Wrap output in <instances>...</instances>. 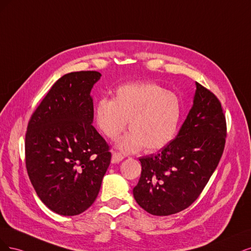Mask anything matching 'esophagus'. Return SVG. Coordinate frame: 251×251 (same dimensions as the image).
<instances>
[{
  "label": "esophagus",
  "instance_id": "esophagus-1",
  "mask_svg": "<svg viewBox=\"0 0 251 251\" xmlns=\"http://www.w3.org/2000/svg\"><path fill=\"white\" fill-rule=\"evenodd\" d=\"M123 159H124V156L121 154V153H119V152H112L111 163L117 164V163H120V161L123 160Z\"/></svg>",
  "mask_w": 251,
  "mask_h": 251
}]
</instances>
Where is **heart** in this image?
<instances>
[{
  "instance_id": "1",
  "label": "heart",
  "mask_w": 251,
  "mask_h": 251,
  "mask_svg": "<svg viewBox=\"0 0 251 251\" xmlns=\"http://www.w3.org/2000/svg\"><path fill=\"white\" fill-rule=\"evenodd\" d=\"M182 114L179 97L155 83L120 86L115 98H102L96 104L95 121L99 130L115 141L127 126L130 132L118 147L126 153L145 148L147 152L166 147L178 130Z\"/></svg>"
}]
</instances>
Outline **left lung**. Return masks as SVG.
Listing matches in <instances>:
<instances>
[{
	"label": "left lung",
	"instance_id": "1",
	"mask_svg": "<svg viewBox=\"0 0 251 251\" xmlns=\"http://www.w3.org/2000/svg\"><path fill=\"white\" fill-rule=\"evenodd\" d=\"M226 121L217 97L196 82L193 106L178 134L156 154L140 158L133 196L154 216L183 211L195 201L216 170L225 146Z\"/></svg>",
	"mask_w": 251,
	"mask_h": 251
}]
</instances>
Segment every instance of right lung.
Wrapping results in <instances>:
<instances>
[{
	"label": "right lung",
	"mask_w": 251,
	"mask_h": 251,
	"mask_svg": "<svg viewBox=\"0 0 251 251\" xmlns=\"http://www.w3.org/2000/svg\"><path fill=\"white\" fill-rule=\"evenodd\" d=\"M96 71L56 81L32 114L25 141L26 168L39 199L51 211L75 216L98 196L110 164L109 146L92 125Z\"/></svg>",
	"instance_id": "1"
}]
</instances>
